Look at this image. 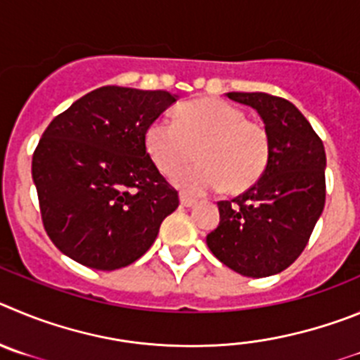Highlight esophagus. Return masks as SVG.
<instances>
[{
    "label": "esophagus",
    "mask_w": 360,
    "mask_h": 360,
    "mask_svg": "<svg viewBox=\"0 0 360 360\" xmlns=\"http://www.w3.org/2000/svg\"><path fill=\"white\" fill-rule=\"evenodd\" d=\"M181 204H183L184 208H192L193 204H195V199H192V197H188V195H181Z\"/></svg>",
    "instance_id": "obj_1"
}]
</instances>
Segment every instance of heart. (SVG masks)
Returning a JSON list of instances; mask_svg holds the SVG:
<instances>
[{
	"instance_id": "obj_1",
	"label": "heart",
	"mask_w": 360,
	"mask_h": 360,
	"mask_svg": "<svg viewBox=\"0 0 360 360\" xmlns=\"http://www.w3.org/2000/svg\"><path fill=\"white\" fill-rule=\"evenodd\" d=\"M145 148L163 174L195 155L200 163L180 169L174 184L190 195L244 192L265 172L271 138L264 124L245 118L244 111L219 98H199L179 105L176 122L154 120L145 131Z\"/></svg>"
}]
</instances>
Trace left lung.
<instances>
[{
	"label": "left lung",
	"mask_w": 360,
	"mask_h": 360,
	"mask_svg": "<svg viewBox=\"0 0 360 360\" xmlns=\"http://www.w3.org/2000/svg\"><path fill=\"white\" fill-rule=\"evenodd\" d=\"M226 96L260 115L271 138V156L248 192L220 200V222L206 244L242 276H273L300 257L325 208V147L289 100L267 93Z\"/></svg>",
	"instance_id": "8db88e82"
}]
</instances>
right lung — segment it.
Masks as SVG:
<instances>
[{
    "mask_svg": "<svg viewBox=\"0 0 360 360\" xmlns=\"http://www.w3.org/2000/svg\"><path fill=\"white\" fill-rule=\"evenodd\" d=\"M168 91L103 86L51 120L32 158L39 208L57 249L98 271L136 262L179 206L145 148Z\"/></svg>",
    "mask_w": 360,
    "mask_h": 360,
    "instance_id": "right-lung-1",
    "label": "right lung"
}]
</instances>
